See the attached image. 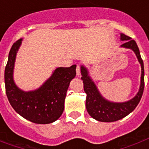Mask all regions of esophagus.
I'll list each match as a JSON object with an SVG mask.
<instances>
[{
  "mask_svg": "<svg viewBox=\"0 0 149 149\" xmlns=\"http://www.w3.org/2000/svg\"><path fill=\"white\" fill-rule=\"evenodd\" d=\"M77 75L79 76V75L81 74V65H77Z\"/></svg>",
  "mask_w": 149,
  "mask_h": 149,
  "instance_id": "esophagus-1",
  "label": "esophagus"
}]
</instances>
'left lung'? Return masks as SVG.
Masks as SVG:
<instances>
[{
	"label": "left lung",
	"instance_id": "1",
	"mask_svg": "<svg viewBox=\"0 0 149 149\" xmlns=\"http://www.w3.org/2000/svg\"><path fill=\"white\" fill-rule=\"evenodd\" d=\"M121 40H125L121 47L131 49L136 53L141 65V80L140 90L136 96L132 100L124 103H113L108 101L102 97L97 90L94 82L88 76V72L84 66H81V80L84 83V90L86 97V109L88 114L98 121L113 122L119 120L128 116L137 106L140 102L144 88V62L140 54V50L134 40L125 34L120 35Z\"/></svg>",
	"mask_w": 149,
	"mask_h": 149
}]
</instances>
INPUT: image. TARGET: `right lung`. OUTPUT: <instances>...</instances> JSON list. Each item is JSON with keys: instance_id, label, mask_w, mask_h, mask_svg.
I'll use <instances>...</instances> for the list:
<instances>
[{"instance_id": "add662e5", "label": "right lung", "mask_w": 149, "mask_h": 149, "mask_svg": "<svg viewBox=\"0 0 149 149\" xmlns=\"http://www.w3.org/2000/svg\"><path fill=\"white\" fill-rule=\"evenodd\" d=\"M21 40L13 45L5 70V92L16 112L35 124H50L61 116L65 108L66 93L72 79L76 77V67L57 68L51 77L38 89L24 92L17 87L13 78L16 55Z\"/></svg>"}]
</instances>
